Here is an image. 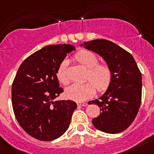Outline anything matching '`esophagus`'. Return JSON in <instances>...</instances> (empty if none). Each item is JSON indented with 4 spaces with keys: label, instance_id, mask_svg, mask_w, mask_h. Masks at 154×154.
<instances>
[{
    "label": "esophagus",
    "instance_id": "obj_1",
    "mask_svg": "<svg viewBox=\"0 0 154 154\" xmlns=\"http://www.w3.org/2000/svg\"><path fill=\"white\" fill-rule=\"evenodd\" d=\"M77 105L78 106H86L88 103H84V102H77Z\"/></svg>",
    "mask_w": 154,
    "mask_h": 154
}]
</instances>
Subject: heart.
Here are the masks:
<instances>
[{
    "instance_id": "1",
    "label": "heart",
    "mask_w": 154,
    "mask_h": 154,
    "mask_svg": "<svg viewBox=\"0 0 154 154\" xmlns=\"http://www.w3.org/2000/svg\"><path fill=\"white\" fill-rule=\"evenodd\" d=\"M75 59L82 66L88 69L83 84H72L65 89V96L69 99L82 102L90 99L96 93V87L99 92H104L110 85L112 80V70L106 63H99L96 54L88 50H80L75 55ZM57 78L63 85L70 82L69 73V62L62 61L57 69Z\"/></svg>"
}]
</instances>
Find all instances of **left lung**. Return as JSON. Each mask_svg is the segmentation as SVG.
I'll return each instance as SVG.
<instances>
[{
  "mask_svg": "<svg viewBox=\"0 0 154 154\" xmlns=\"http://www.w3.org/2000/svg\"><path fill=\"white\" fill-rule=\"evenodd\" d=\"M81 46L104 58L112 70V80L99 99L89 102L100 108L101 113L92 124L107 133L123 132L135 119L142 98V75L130 53L106 39L85 42Z\"/></svg>",
  "mask_w": 154,
  "mask_h": 154,
  "instance_id": "1",
  "label": "left lung"
}]
</instances>
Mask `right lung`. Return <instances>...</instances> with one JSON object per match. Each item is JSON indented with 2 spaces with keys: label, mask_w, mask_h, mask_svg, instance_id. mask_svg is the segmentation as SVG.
Instances as JSON below:
<instances>
[{
  "label": "right lung",
  "mask_w": 154,
  "mask_h": 154,
  "mask_svg": "<svg viewBox=\"0 0 154 154\" xmlns=\"http://www.w3.org/2000/svg\"><path fill=\"white\" fill-rule=\"evenodd\" d=\"M75 50L72 45H48L21 63L12 83L14 112L23 130L42 141L60 137L77 108L71 100L54 101L63 92L57 78L58 65Z\"/></svg>",
  "instance_id": "add662e5"
}]
</instances>
